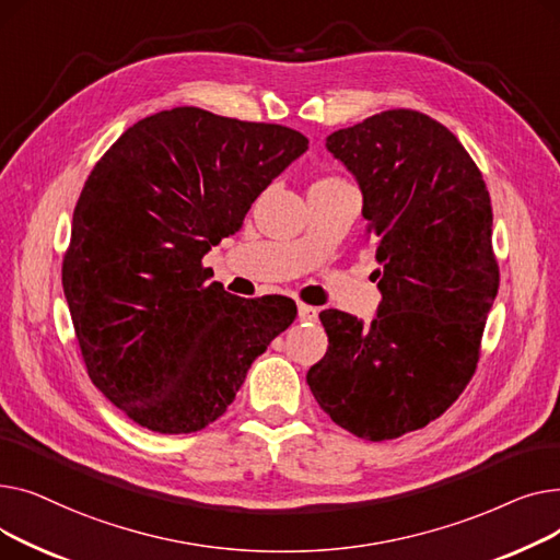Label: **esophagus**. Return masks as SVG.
<instances>
[{
    "label": "esophagus",
    "mask_w": 560,
    "mask_h": 560,
    "mask_svg": "<svg viewBox=\"0 0 560 560\" xmlns=\"http://www.w3.org/2000/svg\"><path fill=\"white\" fill-rule=\"evenodd\" d=\"M298 315H300V322H317V308H313V306L300 304Z\"/></svg>",
    "instance_id": "1"
}]
</instances>
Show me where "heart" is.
Segmentation results:
<instances>
[{
    "instance_id": "1",
    "label": "heart",
    "mask_w": 560,
    "mask_h": 560,
    "mask_svg": "<svg viewBox=\"0 0 560 560\" xmlns=\"http://www.w3.org/2000/svg\"><path fill=\"white\" fill-rule=\"evenodd\" d=\"M317 184H325V186H338V184H342V182H338V179H322V182H317Z\"/></svg>"
}]
</instances>
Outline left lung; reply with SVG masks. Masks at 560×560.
Masks as SVG:
<instances>
[{"label":"left lung","mask_w":560,"mask_h":560,"mask_svg":"<svg viewBox=\"0 0 560 560\" xmlns=\"http://www.w3.org/2000/svg\"><path fill=\"white\" fill-rule=\"evenodd\" d=\"M327 150L361 188L381 302L368 325L319 313L329 349L306 381L338 427L378 443L443 416L475 374L499 288L492 206L465 147L424 113L372 115Z\"/></svg>","instance_id":"left-lung-1"}]
</instances>
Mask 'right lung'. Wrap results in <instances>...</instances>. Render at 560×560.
I'll list each match as a JSON object with an SVG mask.
<instances>
[{
  "mask_svg": "<svg viewBox=\"0 0 560 560\" xmlns=\"http://www.w3.org/2000/svg\"><path fill=\"white\" fill-rule=\"evenodd\" d=\"M306 150L288 127L179 106L129 127L88 176L63 292L88 376L140 427L215 422L292 325L295 302L229 295L201 258Z\"/></svg>",
  "mask_w": 560,
  "mask_h": 560,
  "instance_id": "1",
  "label": "right lung"
}]
</instances>
